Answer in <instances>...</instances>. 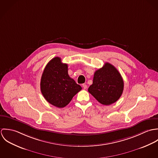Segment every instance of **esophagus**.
<instances>
[{
    "label": "esophagus",
    "instance_id": "1",
    "mask_svg": "<svg viewBox=\"0 0 158 158\" xmlns=\"http://www.w3.org/2000/svg\"><path fill=\"white\" fill-rule=\"evenodd\" d=\"M83 88H84L85 89H87V88H88V86H87V85H86V84H83Z\"/></svg>",
    "mask_w": 158,
    "mask_h": 158
}]
</instances>
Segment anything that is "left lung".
<instances>
[{
  "label": "left lung",
  "mask_w": 158,
  "mask_h": 158,
  "mask_svg": "<svg viewBox=\"0 0 158 158\" xmlns=\"http://www.w3.org/2000/svg\"><path fill=\"white\" fill-rule=\"evenodd\" d=\"M123 87V80L119 72L112 64L106 63L94 73L88 92L101 104L110 105L118 100Z\"/></svg>",
  "instance_id": "left-lung-1"
}]
</instances>
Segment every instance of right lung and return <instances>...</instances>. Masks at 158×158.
I'll use <instances>...</instances> for the list:
<instances>
[{"instance_id": "obj_1", "label": "right lung", "mask_w": 158, "mask_h": 158, "mask_svg": "<svg viewBox=\"0 0 158 158\" xmlns=\"http://www.w3.org/2000/svg\"><path fill=\"white\" fill-rule=\"evenodd\" d=\"M41 91L45 100L57 108H64L81 90L68 74L67 64L55 57L46 65L41 79Z\"/></svg>"}]
</instances>
